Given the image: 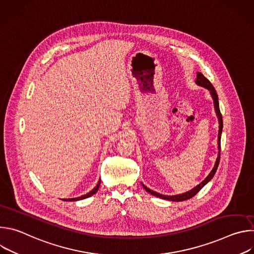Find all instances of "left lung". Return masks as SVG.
<instances>
[{
    "label": "left lung",
    "mask_w": 254,
    "mask_h": 254,
    "mask_svg": "<svg viewBox=\"0 0 254 254\" xmlns=\"http://www.w3.org/2000/svg\"><path fill=\"white\" fill-rule=\"evenodd\" d=\"M196 83L203 86V87H206L210 90L211 92V95L213 97V100H214V106H215V111H216V114L217 116H218V119H219V133H218V149L220 150L221 149V132H222V128H223V122H222V116H221V113H220V108H219V102H218V95H217V92L215 90V88L213 87L212 83L209 81V79H207L202 73H200V72H198L197 74V79H196ZM219 161H220V152H219V155L218 157H217V160H216V163H215V166L213 168V170L211 171V173L207 176V178L203 181V182L201 184H199L197 187H195L194 189H192L191 191L187 192V193H184V194H181V195H175V196H165V195H161L157 192H154L153 190L147 188L144 185L143 188L144 190H146L148 193H151L152 195L156 196V197H159V198H162V199H165V200H169V201H176V202H181V201H185V200H188L192 197H194L208 182L209 181L214 177L216 171H217V168H218V165H219Z\"/></svg>",
    "instance_id": "8db88e82"
}]
</instances>
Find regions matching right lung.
<instances>
[{"label": "right lung", "instance_id": "1", "mask_svg": "<svg viewBox=\"0 0 254 254\" xmlns=\"http://www.w3.org/2000/svg\"><path fill=\"white\" fill-rule=\"evenodd\" d=\"M99 185H100V181L98 182V184L96 185V187L93 189V190H91L89 193H87L86 195H83V196H80V197H77V198H72V199H65V201H78V200H82V199H85V198H88V197H90V196H92L93 194H95L96 192H97V190H98V188H99Z\"/></svg>", "mask_w": 254, "mask_h": 254}]
</instances>
